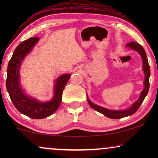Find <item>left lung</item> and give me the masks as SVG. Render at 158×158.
Instances as JSON below:
<instances>
[{
  "label": "left lung",
  "instance_id": "obj_1",
  "mask_svg": "<svg viewBox=\"0 0 158 158\" xmlns=\"http://www.w3.org/2000/svg\"><path fill=\"white\" fill-rule=\"evenodd\" d=\"M127 46L130 47L131 49L137 50L138 52H139V55H141V57L142 58V62H143V70L144 73V75H145V79H144V88L141 93L139 98L138 99L135 103H134L133 105L131 106L129 109L124 110V111H113V110L105 109V108H103L101 106H99L94 104V103H93L89 99L87 98L88 102L89 103V105L90 106V107H91L92 109H94V110H96V111L103 114V115L107 116V117L114 118V119L122 118L123 117H126V116H131L135 114V112L139 109L140 106H141L142 102H143L144 98H145L146 96L148 94L149 88H150V81H149V79H150V65H149L148 57H147L145 51H144V48L141 46V45L135 42H131L130 43H128V44H127Z\"/></svg>",
  "mask_w": 158,
  "mask_h": 158
}]
</instances>
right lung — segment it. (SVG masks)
Wrapping results in <instances>:
<instances>
[{
    "instance_id": "add662e5",
    "label": "right lung",
    "mask_w": 158,
    "mask_h": 158,
    "mask_svg": "<svg viewBox=\"0 0 158 158\" xmlns=\"http://www.w3.org/2000/svg\"><path fill=\"white\" fill-rule=\"evenodd\" d=\"M38 40V37H31L18 45L8 62L6 78V88L14 106L20 113L35 119L46 118L59 108L64 88L70 77V74H66L57 78L55 86V96L49 102H40L23 94L19 84V67Z\"/></svg>"
}]
</instances>
